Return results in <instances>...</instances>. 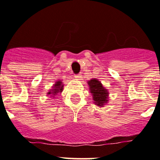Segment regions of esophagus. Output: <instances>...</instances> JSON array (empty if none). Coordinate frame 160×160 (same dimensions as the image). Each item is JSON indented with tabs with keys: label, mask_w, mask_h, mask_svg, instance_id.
Segmentation results:
<instances>
[{
	"label": "esophagus",
	"mask_w": 160,
	"mask_h": 160,
	"mask_svg": "<svg viewBox=\"0 0 160 160\" xmlns=\"http://www.w3.org/2000/svg\"><path fill=\"white\" fill-rule=\"evenodd\" d=\"M75 77L77 78V79H80V78L81 77V74H80V73L76 74V75H75Z\"/></svg>",
	"instance_id": "obj_1"
}]
</instances>
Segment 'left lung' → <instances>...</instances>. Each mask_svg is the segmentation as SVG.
I'll return each mask as SVG.
<instances>
[{"mask_svg": "<svg viewBox=\"0 0 160 160\" xmlns=\"http://www.w3.org/2000/svg\"><path fill=\"white\" fill-rule=\"evenodd\" d=\"M89 85L90 92L93 95V99L96 105L101 107L108 102V92L107 91V89H104L100 81L96 79H93L89 81Z\"/></svg>", "mask_w": 160, "mask_h": 160, "instance_id": "1", "label": "left lung"}]
</instances>
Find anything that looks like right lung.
Masks as SVG:
<instances>
[{"instance_id":"right-lung-1","label":"right lung","mask_w":160,"mask_h":160,"mask_svg":"<svg viewBox=\"0 0 160 160\" xmlns=\"http://www.w3.org/2000/svg\"><path fill=\"white\" fill-rule=\"evenodd\" d=\"M63 89V84H62V81H57L54 87H53L52 90H51V92H48V94H52V95H57L58 93H61Z\"/></svg>"}]
</instances>
